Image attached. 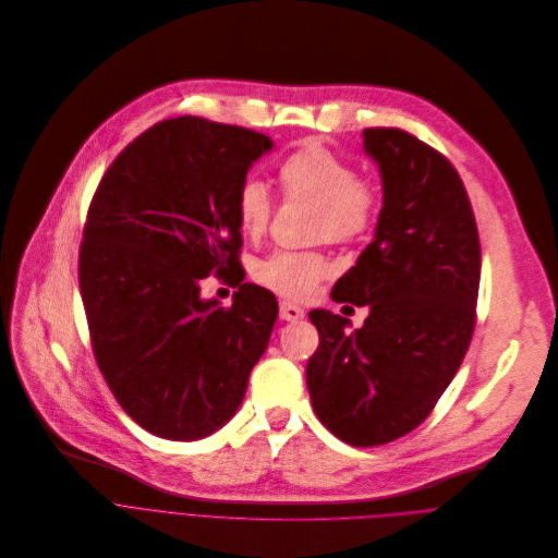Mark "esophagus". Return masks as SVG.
<instances>
[{
  "instance_id": "esophagus-1",
  "label": "esophagus",
  "mask_w": 558,
  "mask_h": 558,
  "mask_svg": "<svg viewBox=\"0 0 558 558\" xmlns=\"http://www.w3.org/2000/svg\"><path fill=\"white\" fill-rule=\"evenodd\" d=\"M304 317V308L291 304V302H280V319L284 322H298Z\"/></svg>"
}]
</instances>
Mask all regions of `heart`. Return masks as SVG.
Listing matches in <instances>:
<instances>
[{
    "label": "heart",
    "mask_w": 558,
    "mask_h": 558,
    "mask_svg": "<svg viewBox=\"0 0 558 558\" xmlns=\"http://www.w3.org/2000/svg\"><path fill=\"white\" fill-rule=\"evenodd\" d=\"M280 183L289 199L317 206L315 236L332 243L356 241L373 228L379 197L356 170L322 144H306L280 166ZM236 219L243 234H265L271 219V195L258 177H247L236 193ZM330 274V263L319 252L278 250L260 260L254 278L289 300L308 298Z\"/></svg>",
    "instance_id": "obj_1"
}]
</instances>
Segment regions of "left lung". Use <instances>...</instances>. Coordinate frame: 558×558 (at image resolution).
<instances>
[{
	"instance_id": "1",
	"label": "left lung",
	"mask_w": 558,
	"mask_h": 558,
	"mask_svg": "<svg viewBox=\"0 0 558 558\" xmlns=\"http://www.w3.org/2000/svg\"><path fill=\"white\" fill-rule=\"evenodd\" d=\"M379 166L384 208L335 302L367 306L361 328L324 308L308 313L319 345L306 386L322 425L352 447L416 429L471 343L482 252L473 208L451 161L401 129H365Z\"/></svg>"
}]
</instances>
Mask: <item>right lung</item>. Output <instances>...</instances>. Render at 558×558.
I'll use <instances>...</instances> for the list:
<instances>
[{
  "instance_id": "obj_1",
  "label": "right lung",
  "mask_w": 558,
  "mask_h": 558,
  "mask_svg": "<svg viewBox=\"0 0 558 558\" xmlns=\"http://www.w3.org/2000/svg\"><path fill=\"white\" fill-rule=\"evenodd\" d=\"M274 148L252 129L181 116L137 135L92 199L78 282L100 373L122 410L166 440H199L241 408L278 317L243 282L236 193ZM213 270L233 306L201 298Z\"/></svg>"
}]
</instances>
